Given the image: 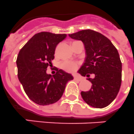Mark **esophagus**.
<instances>
[{"mask_svg": "<svg viewBox=\"0 0 134 134\" xmlns=\"http://www.w3.org/2000/svg\"><path fill=\"white\" fill-rule=\"evenodd\" d=\"M74 79L76 80H77V81H82V77H79V76H74Z\"/></svg>", "mask_w": 134, "mask_h": 134, "instance_id": "1", "label": "esophagus"}]
</instances>
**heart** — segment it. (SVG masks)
<instances>
[{
	"label": "heart",
	"instance_id": "obj_1",
	"mask_svg": "<svg viewBox=\"0 0 134 134\" xmlns=\"http://www.w3.org/2000/svg\"><path fill=\"white\" fill-rule=\"evenodd\" d=\"M61 68L67 72L75 71L78 67V63L76 62L64 61L61 63Z\"/></svg>",
	"mask_w": 134,
	"mask_h": 134
}]
</instances>
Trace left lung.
Masks as SVG:
<instances>
[{
  "mask_svg": "<svg viewBox=\"0 0 134 134\" xmlns=\"http://www.w3.org/2000/svg\"><path fill=\"white\" fill-rule=\"evenodd\" d=\"M69 36L82 41L86 50L85 61L78 73L86 77L95 74L94 78L88 79L91 88L81 92L82 97L92 107H106L116 98L121 84L122 63L116 48L106 37L90 29Z\"/></svg>",
  "mask_w": 134,
  "mask_h": 134,
  "instance_id": "8db88e82",
  "label": "left lung"
}]
</instances>
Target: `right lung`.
<instances>
[{
    "label": "right lung",
    "instance_id": "right-lung-1",
    "mask_svg": "<svg viewBox=\"0 0 134 134\" xmlns=\"http://www.w3.org/2000/svg\"><path fill=\"white\" fill-rule=\"evenodd\" d=\"M66 34L41 32L35 34L20 50L17 57L18 76L27 96L37 104L46 105L61 98L70 74L57 69L54 76L46 73L54 58L57 45Z\"/></svg>",
    "mask_w": 134,
    "mask_h": 134
}]
</instances>
